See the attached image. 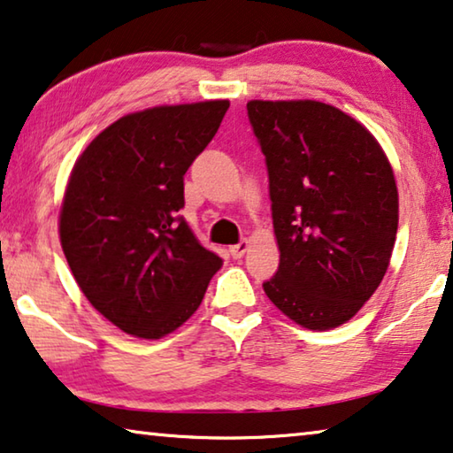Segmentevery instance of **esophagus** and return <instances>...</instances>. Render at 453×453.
Returning <instances> with one entry per match:
<instances>
[{"mask_svg":"<svg viewBox=\"0 0 453 453\" xmlns=\"http://www.w3.org/2000/svg\"><path fill=\"white\" fill-rule=\"evenodd\" d=\"M248 248H250V242L242 240L238 243H234V246H229V254H232L234 257H242L243 254L248 252Z\"/></svg>","mask_w":453,"mask_h":453,"instance_id":"1","label":"esophagus"}]
</instances>
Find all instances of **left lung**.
<instances>
[{
	"label": "left lung",
	"instance_id": "1",
	"mask_svg": "<svg viewBox=\"0 0 453 453\" xmlns=\"http://www.w3.org/2000/svg\"><path fill=\"white\" fill-rule=\"evenodd\" d=\"M265 157L278 272L264 292L311 330L341 326L387 272L397 235L393 169L367 128L317 100H250Z\"/></svg>",
	"mask_w": 453,
	"mask_h": 453
}]
</instances>
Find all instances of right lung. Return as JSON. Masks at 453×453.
<instances>
[{
    "label": "right lung",
    "mask_w": 453,
    "mask_h": 453,
    "mask_svg": "<svg viewBox=\"0 0 453 453\" xmlns=\"http://www.w3.org/2000/svg\"><path fill=\"white\" fill-rule=\"evenodd\" d=\"M227 109V100H205L127 114L72 169L60 211L64 256L88 303L127 334L173 333L224 264L179 211L183 175Z\"/></svg>",
    "instance_id": "right-lung-1"
}]
</instances>
